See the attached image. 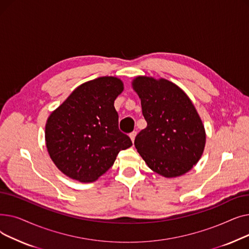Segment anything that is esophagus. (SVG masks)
Listing matches in <instances>:
<instances>
[{"mask_svg": "<svg viewBox=\"0 0 249 249\" xmlns=\"http://www.w3.org/2000/svg\"><path fill=\"white\" fill-rule=\"evenodd\" d=\"M136 132L135 131H133L132 133H130V135H129V137H130V139H131V141L132 142H134V140H135V137H136Z\"/></svg>", "mask_w": 249, "mask_h": 249, "instance_id": "34e87169", "label": "esophagus"}]
</instances>
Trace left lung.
Masks as SVG:
<instances>
[{"label":"left lung","mask_w":249,"mask_h":249,"mask_svg":"<svg viewBox=\"0 0 249 249\" xmlns=\"http://www.w3.org/2000/svg\"><path fill=\"white\" fill-rule=\"evenodd\" d=\"M132 88L147 122L135 137L138 153L164 178L187 174L200 160L206 144L205 127L191 99L165 78L139 75Z\"/></svg>","instance_id":"8db88e82"}]
</instances>
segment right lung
I'll use <instances>...</instances> for the list:
<instances>
[{"instance_id":"obj_1","label":"right lung","mask_w":249,"mask_h":249,"mask_svg":"<svg viewBox=\"0 0 249 249\" xmlns=\"http://www.w3.org/2000/svg\"><path fill=\"white\" fill-rule=\"evenodd\" d=\"M124 89L116 76H101L78 86L45 125L50 159L67 177L97 180L114 164L120 150L132 145L118 127L114 101Z\"/></svg>"}]
</instances>
